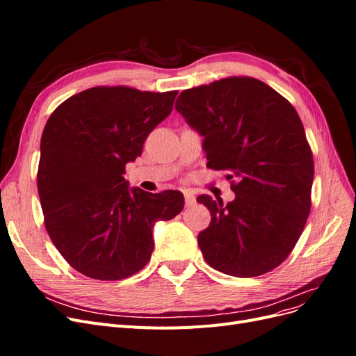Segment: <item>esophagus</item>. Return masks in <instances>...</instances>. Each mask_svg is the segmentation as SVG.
<instances>
[{"instance_id":"esophagus-1","label":"esophagus","mask_w":356,"mask_h":356,"mask_svg":"<svg viewBox=\"0 0 356 356\" xmlns=\"http://www.w3.org/2000/svg\"><path fill=\"white\" fill-rule=\"evenodd\" d=\"M184 197H186V207H193L196 203V197L193 190H184Z\"/></svg>"}]
</instances>
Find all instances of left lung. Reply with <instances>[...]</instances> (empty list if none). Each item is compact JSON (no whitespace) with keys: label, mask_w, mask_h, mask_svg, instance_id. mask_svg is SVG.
<instances>
[{"label":"left lung","mask_w":356,"mask_h":356,"mask_svg":"<svg viewBox=\"0 0 356 356\" xmlns=\"http://www.w3.org/2000/svg\"><path fill=\"white\" fill-rule=\"evenodd\" d=\"M175 108L204 138L207 166L238 177L233 202L197 197L211 212L197 236L204 261L236 277L273 270L294 250L312 207L314 156L296 108L252 77L182 90Z\"/></svg>","instance_id":"left-lung-1"}]
</instances>
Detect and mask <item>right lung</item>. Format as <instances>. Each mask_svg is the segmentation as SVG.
<instances>
[{"instance_id":"right-lung-1","label":"right lung","mask_w":356,"mask_h":356,"mask_svg":"<svg viewBox=\"0 0 356 356\" xmlns=\"http://www.w3.org/2000/svg\"><path fill=\"white\" fill-rule=\"evenodd\" d=\"M177 95L96 86L49 117L37 174L41 209L51 242L81 275L99 281L135 275L152 258L154 222L184 208L181 191L129 190L123 178Z\"/></svg>"}]
</instances>
